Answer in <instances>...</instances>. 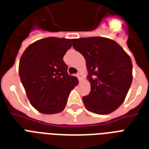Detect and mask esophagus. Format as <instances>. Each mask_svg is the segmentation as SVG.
I'll return each instance as SVG.
<instances>
[{"label": "esophagus", "instance_id": "1", "mask_svg": "<svg viewBox=\"0 0 149 149\" xmlns=\"http://www.w3.org/2000/svg\"><path fill=\"white\" fill-rule=\"evenodd\" d=\"M77 77H78V79H79V81H82V79H83V75H82V73H78V74L77 75Z\"/></svg>", "mask_w": 149, "mask_h": 149}]
</instances>
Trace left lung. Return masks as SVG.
Masks as SVG:
<instances>
[{
	"mask_svg": "<svg viewBox=\"0 0 149 149\" xmlns=\"http://www.w3.org/2000/svg\"><path fill=\"white\" fill-rule=\"evenodd\" d=\"M72 46L86 59L90 94L84 106L97 114H107L125 101L132 85V63L129 55L115 41L104 37L72 39Z\"/></svg>",
	"mask_w": 149,
	"mask_h": 149,
	"instance_id": "1",
	"label": "left lung"
}]
</instances>
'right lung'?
<instances>
[{"mask_svg":"<svg viewBox=\"0 0 149 149\" xmlns=\"http://www.w3.org/2000/svg\"><path fill=\"white\" fill-rule=\"evenodd\" d=\"M71 47V39L49 37L31 43L22 55L20 79L29 101L40 113L63 111L70 92L78 85V79L68 74L63 61Z\"/></svg>","mask_w":149,"mask_h":149,"instance_id":"add662e5","label":"right lung"}]
</instances>
